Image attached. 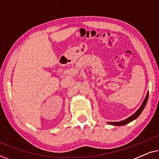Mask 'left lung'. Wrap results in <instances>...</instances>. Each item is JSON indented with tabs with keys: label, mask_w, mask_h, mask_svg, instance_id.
I'll return each instance as SVG.
<instances>
[{
	"label": "left lung",
	"mask_w": 159,
	"mask_h": 159,
	"mask_svg": "<svg viewBox=\"0 0 159 159\" xmlns=\"http://www.w3.org/2000/svg\"><path fill=\"white\" fill-rule=\"evenodd\" d=\"M148 93L146 97H145V98L144 100V101H143V103L141 106L140 107V108L137 111L134 113L133 115H132L131 116H129V118H127V119H125V120L124 121H118V122H108L109 125H116V126H122V125H127V124L129 123L130 121L134 120V119L138 118V117L140 116V114L142 113L143 110L144 109L145 105H146L147 103V101H148Z\"/></svg>",
	"instance_id": "8db88e82"
}]
</instances>
